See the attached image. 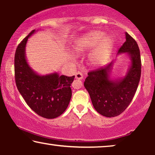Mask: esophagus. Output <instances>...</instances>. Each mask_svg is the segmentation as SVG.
Listing matches in <instances>:
<instances>
[{"mask_svg":"<svg viewBox=\"0 0 155 155\" xmlns=\"http://www.w3.org/2000/svg\"><path fill=\"white\" fill-rule=\"evenodd\" d=\"M75 78L78 80H82V78H83V75H82V73H81V72L78 71L75 73Z\"/></svg>","mask_w":155,"mask_h":155,"instance_id":"esophagus-1","label":"esophagus"}]
</instances>
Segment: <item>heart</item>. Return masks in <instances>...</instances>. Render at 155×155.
<instances>
[{
	"label": "heart",
	"instance_id": "heart-1",
	"mask_svg": "<svg viewBox=\"0 0 155 155\" xmlns=\"http://www.w3.org/2000/svg\"><path fill=\"white\" fill-rule=\"evenodd\" d=\"M104 37L105 33L100 31H93L86 34L76 42V51L85 52L96 46L90 53V61L96 65L102 64L107 60L113 46L111 38Z\"/></svg>",
	"mask_w": 155,
	"mask_h": 155
}]
</instances>
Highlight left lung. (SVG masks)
I'll list each match as a JSON object with an SVG mask.
<instances>
[{"mask_svg":"<svg viewBox=\"0 0 155 155\" xmlns=\"http://www.w3.org/2000/svg\"><path fill=\"white\" fill-rule=\"evenodd\" d=\"M126 41L117 54L126 53L130 61L124 77L111 78L114 61L88 73L84 86L90 94L93 107L101 115L115 117L123 113L134 97L141 75V60L137 42L126 32Z\"/></svg>","mask_w":155,"mask_h":155,"instance_id":"1","label":"left lung"}]
</instances>
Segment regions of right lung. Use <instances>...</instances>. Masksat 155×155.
Wrapping results in <instances>:
<instances>
[{"label": "right lung", "instance_id": "obj_1", "mask_svg": "<svg viewBox=\"0 0 155 155\" xmlns=\"http://www.w3.org/2000/svg\"><path fill=\"white\" fill-rule=\"evenodd\" d=\"M36 31L35 29L31 31L16 49V85L27 105L35 113L46 118H55L61 116L69 104L72 97L71 85L75 76H60L58 73L41 75L29 66L25 48L29 37Z\"/></svg>", "mask_w": 155, "mask_h": 155}]
</instances>
